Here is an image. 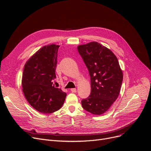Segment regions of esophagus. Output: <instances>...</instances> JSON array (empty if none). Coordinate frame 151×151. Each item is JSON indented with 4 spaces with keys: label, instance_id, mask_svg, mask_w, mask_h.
Returning a JSON list of instances; mask_svg holds the SVG:
<instances>
[{
    "label": "esophagus",
    "instance_id": "34e87169",
    "mask_svg": "<svg viewBox=\"0 0 151 151\" xmlns=\"http://www.w3.org/2000/svg\"><path fill=\"white\" fill-rule=\"evenodd\" d=\"M70 91L72 92V93H76V89L75 88H71Z\"/></svg>",
    "mask_w": 151,
    "mask_h": 151
}]
</instances>
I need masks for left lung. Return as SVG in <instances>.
<instances>
[{
    "instance_id": "left-lung-1",
    "label": "left lung",
    "mask_w": 151,
    "mask_h": 151,
    "mask_svg": "<svg viewBox=\"0 0 151 151\" xmlns=\"http://www.w3.org/2000/svg\"><path fill=\"white\" fill-rule=\"evenodd\" d=\"M89 71L91 91L81 101L83 108L94 115H102L116 100L123 81V73L113 52L97 42L78 47Z\"/></svg>"
}]
</instances>
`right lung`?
Here are the masks:
<instances>
[{"label": "right lung", "instance_id": "obj_1", "mask_svg": "<svg viewBox=\"0 0 151 151\" xmlns=\"http://www.w3.org/2000/svg\"><path fill=\"white\" fill-rule=\"evenodd\" d=\"M59 45H48L39 49L24 65L22 87L25 98L39 112L53 113L63 106L67 94L55 88L57 52Z\"/></svg>", "mask_w": 151, "mask_h": 151}]
</instances>
